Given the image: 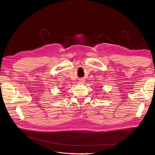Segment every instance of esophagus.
<instances>
[{
	"instance_id": "obj_1",
	"label": "esophagus",
	"mask_w": 155,
	"mask_h": 155,
	"mask_svg": "<svg viewBox=\"0 0 155 155\" xmlns=\"http://www.w3.org/2000/svg\"><path fill=\"white\" fill-rule=\"evenodd\" d=\"M82 83H83V82H82Z\"/></svg>"
}]
</instances>
